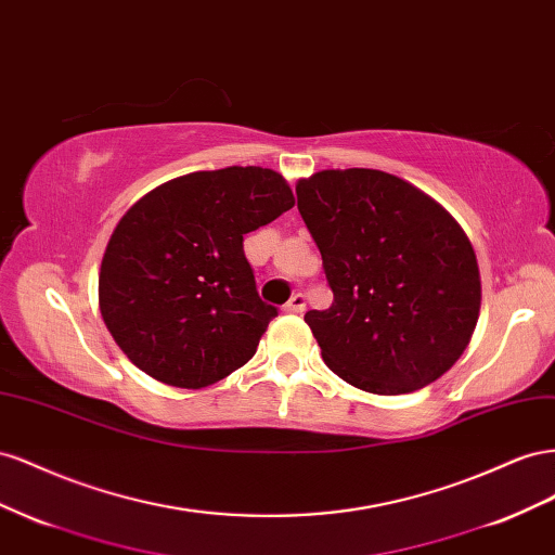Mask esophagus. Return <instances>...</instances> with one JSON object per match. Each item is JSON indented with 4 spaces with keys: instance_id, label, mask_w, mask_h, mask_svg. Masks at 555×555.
I'll return each instance as SVG.
<instances>
[{
    "instance_id": "34e87169",
    "label": "esophagus",
    "mask_w": 555,
    "mask_h": 555,
    "mask_svg": "<svg viewBox=\"0 0 555 555\" xmlns=\"http://www.w3.org/2000/svg\"><path fill=\"white\" fill-rule=\"evenodd\" d=\"M305 307H307V297H305L302 293H297V295H293V297L288 299V305L283 307V311H288V313H302Z\"/></svg>"
}]
</instances>
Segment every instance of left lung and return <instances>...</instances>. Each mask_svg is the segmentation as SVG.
I'll use <instances>...</instances> for the list:
<instances>
[{"label":"left lung","mask_w":555,"mask_h":555,"mask_svg":"<svg viewBox=\"0 0 555 555\" xmlns=\"http://www.w3.org/2000/svg\"><path fill=\"white\" fill-rule=\"evenodd\" d=\"M295 190L335 295L330 309L305 315L325 365L374 395L447 374L481 309L477 256L457 220L378 169H323Z\"/></svg>","instance_id":"obj_1"}]
</instances>
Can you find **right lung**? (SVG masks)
Segmentation results:
<instances>
[{"mask_svg":"<svg viewBox=\"0 0 555 555\" xmlns=\"http://www.w3.org/2000/svg\"><path fill=\"white\" fill-rule=\"evenodd\" d=\"M295 207L274 169L193 171L125 211L100 267V311L120 351L155 382L204 388L253 358L264 305L244 234Z\"/></svg>","mask_w":555,"mask_h":555,"instance_id":"obj_1","label":"right lung"}]
</instances>
